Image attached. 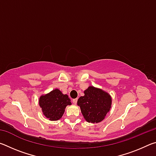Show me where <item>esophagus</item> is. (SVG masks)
<instances>
[{
  "label": "esophagus",
  "instance_id": "1",
  "mask_svg": "<svg viewBox=\"0 0 156 156\" xmlns=\"http://www.w3.org/2000/svg\"><path fill=\"white\" fill-rule=\"evenodd\" d=\"M77 101H78V99H77V98L73 99V100H72V102H73V104H76V103H77Z\"/></svg>",
  "mask_w": 156,
  "mask_h": 156
}]
</instances>
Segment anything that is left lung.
<instances>
[{
    "mask_svg": "<svg viewBox=\"0 0 156 156\" xmlns=\"http://www.w3.org/2000/svg\"><path fill=\"white\" fill-rule=\"evenodd\" d=\"M84 93V96L79 98L78 105L84 119L91 123L101 122L109 112L112 98L107 92L91 86Z\"/></svg>",
    "mask_w": 156,
    "mask_h": 156,
    "instance_id": "left-lung-1",
    "label": "left lung"
}]
</instances>
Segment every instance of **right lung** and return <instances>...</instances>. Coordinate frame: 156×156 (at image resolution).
I'll return each instance as SVG.
<instances>
[{
  "label": "right lung",
  "instance_id": "add662e5",
  "mask_svg": "<svg viewBox=\"0 0 156 156\" xmlns=\"http://www.w3.org/2000/svg\"><path fill=\"white\" fill-rule=\"evenodd\" d=\"M39 105L43 114L50 120H58L63 115L65 107L72 105L70 99L66 94H62L59 89H54L48 94L42 96Z\"/></svg>",
  "mask_w": 156,
  "mask_h": 156
}]
</instances>
